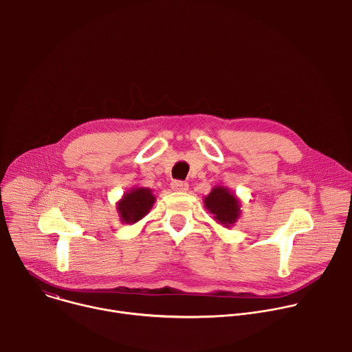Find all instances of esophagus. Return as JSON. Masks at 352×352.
Here are the masks:
<instances>
[{"label":"esophagus","mask_w":352,"mask_h":352,"mask_svg":"<svg viewBox=\"0 0 352 352\" xmlns=\"http://www.w3.org/2000/svg\"><path fill=\"white\" fill-rule=\"evenodd\" d=\"M171 188H173L174 190H177V192H185V190H188L189 185H188V182H185V181L175 179V181L171 182Z\"/></svg>","instance_id":"34e87169"}]
</instances>
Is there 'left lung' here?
Wrapping results in <instances>:
<instances>
[{
  "label": "left lung",
  "instance_id": "1",
  "mask_svg": "<svg viewBox=\"0 0 352 352\" xmlns=\"http://www.w3.org/2000/svg\"><path fill=\"white\" fill-rule=\"evenodd\" d=\"M205 205L214 214V219L226 227L234 224L239 216V202L227 188H214L205 199Z\"/></svg>",
  "mask_w": 352,
  "mask_h": 352
}]
</instances>
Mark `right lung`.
<instances>
[{
    "label": "right lung",
    "instance_id": "1",
    "mask_svg": "<svg viewBox=\"0 0 352 352\" xmlns=\"http://www.w3.org/2000/svg\"><path fill=\"white\" fill-rule=\"evenodd\" d=\"M155 204V196L152 190L146 188H136L126 193L118 204V212L121 220L126 224L136 223L148 213Z\"/></svg>",
    "mask_w": 352,
    "mask_h": 352
}]
</instances>
